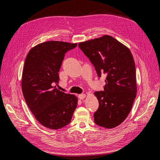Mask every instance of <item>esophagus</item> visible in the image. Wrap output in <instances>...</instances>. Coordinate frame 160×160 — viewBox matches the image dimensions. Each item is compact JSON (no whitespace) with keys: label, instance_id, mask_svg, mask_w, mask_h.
Wrapping results in <instances>:
<instances>
[{"label":"esophagus","instance_id":"1","mask_svg":"<svg viewBox=\"0 0 160 160\" xmlns=\"http://www.w3.org/2000/svg\"><path fill=\"white\" fill-rule=\"evenodd\" d=\"M85 97H86V95H85V94H79V95H78V98H79L80 99H84Z\"/></svg>","mask_w":160,"mask_h":160}]
</instances>
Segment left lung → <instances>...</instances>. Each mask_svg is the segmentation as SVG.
Instances as JSON below:
<instances>
[{"instance_id": "left-lung-1", "label": "left lung", "mask_w": 160, "mask_h": 160, "mask_svg": "<svg viewBox=\"0 0 160 160\" xmlns=\"http://www.w3.org/2000/svg\"><path fill=\"white\" fill-rule=\"evenodd\" d=\"M78 46L94 66L98 77L107 75L104 91L94 92L99 104L94 122L102 127L115 128L126 119L136 97L135 66L131 52L109 35L80 42Z\"/></svg>"}]
</instances>
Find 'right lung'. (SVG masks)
Returning a JSON list of instances; mask_svg holds the SVG:
<instances>
[{
    "label": "right lung",
    "mask_w": 160,
    "mask_h": 160,
    "mask_svg": "<svg viewBox=\"0 0 160 160\" xmlns=\"http://www.w3.org/2000/svg\"><path fill=\"white\" fill-rule=\"evenodd\" d=\"M77 43L48 41L37 45L28 53L22 74L21 88L25 101L37 120L45 127L56 130L69 124L78 99L61 92L59 72L65 53Z\"/></svg>",
    "instance_id": "right-lung-1"
}]
</instances>
